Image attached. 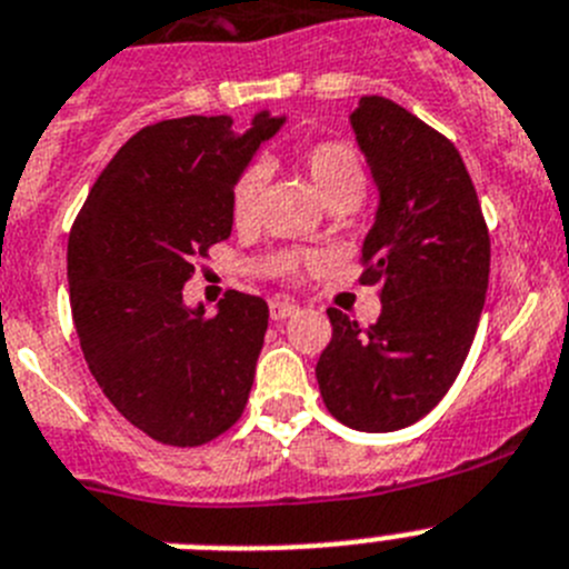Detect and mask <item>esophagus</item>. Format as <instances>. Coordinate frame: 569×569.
I'll use <instances>...</instances> for the list:
<instances>
[{"label": "esophagus", "mask_w": 569, "mask_h": 569, "mask_svg": "<svg viewBox=\"0 0 569 569\" xmlns=\"http://www.w3.org/2000/svg\"><path fill=\"white\" fill-rule=\"evenodd\" d=\"M296 310H299V305L290 299H270V319L273 321H281L288 319V316H293Z\"/></svg>", "instance_id": "34e87169"}]
</instances>
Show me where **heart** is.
<instances>
[{"mask_svg":"<svg viewBox=\"0 0 569 569\" xmlns=\"http://www.w3.org/2000/svg\"><path fill=\"white\" fill-rule=\"evenodd\" d=\"M301 170L308 173L310 184L319 193V199L325 204L347 202L359 204L361 196L367 190V176L361 168V159L353 148L347 142H316L310 148H305L299 153ZM268 182V173L261 168H248L233 182L230 190V216H233V224L239 230L253 228L256 219H259V202L261 190ZM313 256L299 253V250H281L273 259V270L279 276H296L301 268L313 264Z\"/></svg>","mask_w":569,"mask_h":569,"instance_id":"b5f03b06","label":"heart"}]
</instances>
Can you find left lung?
I'll list each match as a JSON object with an SVG mask.
<instances>
[{"mask_svg": "<svg viewBox=\"0 0 569 569\" xmlns=\"http://www.w3.org/2000/svg\"><path fill=\"white\" fill-rule=\"evenodd\" d=\"M379 188L361 248V284H379L367 330L330 308L333 339L316 365L321 399L341 425L390 433L445 399L485 308L490 233L453 142L385 97L350 113Z\"/></svg>", "mask_w": 569, "mask_h": 569, "instance_id": "left-lung-1", "label": "left lung"}]
</instances>
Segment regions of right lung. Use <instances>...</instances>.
<instances>
[{
	"instance_id": "obj_1",
	"label": "right lung",
	"mask_w": 569,
	"mask_h": 569,
	"mask_svg": "<svg viewBox=\"0 0 569 569\" xmlns=\"http://www.w3.org/2000/svg\"><path fill=\"white\" fill-rule=\"evenodd\" d=\"M228 116L142 128L90 188L68 239L70 313L90 373L150 439L199 447L239 421L268 301L228 290L219 313L184 308L196 259L233 230L230 190L284 124L268 110L236 136Z\"/></svg>"
}]
</instances>
